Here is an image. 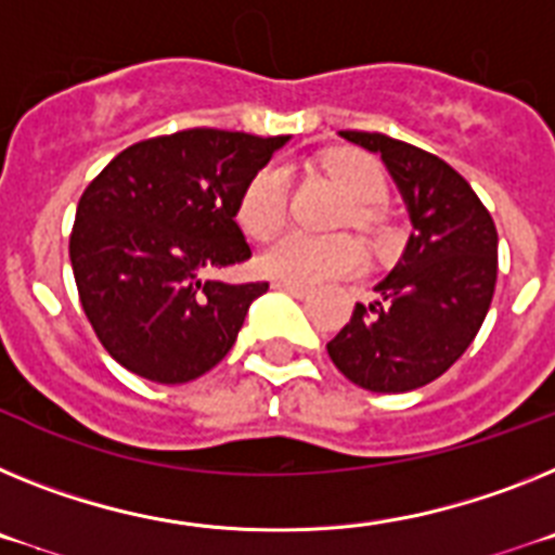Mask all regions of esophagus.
Listing matches in <instances>:
<instances>
[{
    "instance_id": "obj_1",
    "label": "esophagus",
    "mask_w": 555,
    "mask_h": 555,
    "mask_svg": "<svg viewBox=\"0 0 555 555\" xmlns=\"http://www.w3.org/2000/svg\"><path fill=\"white\" fill-rule=\"evenodd\" d=\"M273 287H279V291H287L291 296H296V298L310 296V287H307V284L291 282V279H276V282H273Z\"/></svg>"
}]
</instances>
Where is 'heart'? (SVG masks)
I'll list each match as a JSON object with an SVG mask.
<instances>
[{"label": "heart", "mask_w": 555, "mask_h": 555, "mask_svg": "<svg viewBox=\"0 0 555 555\" xmlns=\"http://www.w3.org/2000/svg\"><path fill=\"white\" fill-rule=\"evenodd\" d=\"M321 167L351 197L346 223L365 231L377 229V204H383L388 195L383 167L358 151L326 153ZM284 218H287V172L276 164H268L248 178L237 204V223L250 240H271L284 225ZM363 264L365 250L351 234L315 237L305 231H291L262 250L264 271L291 282H326V279L349 276L358 273Z\"/></svg>", "instance_id": "heart-1"}]
</instances>
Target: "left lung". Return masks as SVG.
I'll return each mask as SVG.
<instances>
[{
  "mask_svg": "<svg viewBox=\"0 0 555 555\" xmlns=\"http://www.w3.org/2000/svg\"><path fill=\"white\" fill-rule=\"evenodd\" d=\"M340 137L383 156L413 231L377 284V301L354 305L326 351L365 391H413L441 377L478 335L498 282V229L466 178L433 153L385 133Z\"/></svg>",
  "mask_w": 555,
  "mask_h": 555,
  "instance_id": "8db88e82",
  "label": "left lung"
}]
</instances>
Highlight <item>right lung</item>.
Listing matches in <instances>:
<instances>
[{"instance_id":"right-lung-1","label":"right lung","mask_w":555,"mask_h":555,"mask_svg":"<svg viewBox=\"0 0 555 555\" xmlns=\"http://www.w3.org/2000/svg\"><path fill=\"white\" fill-rule=\"evenodd\" d=\"M284 142L190 128L125 147L86 186L72 271L91 330L119 365L178 385L229 354L268 282L209 273L250 257L234 220L240 195Z\"/></svg>"}]
</instances>
